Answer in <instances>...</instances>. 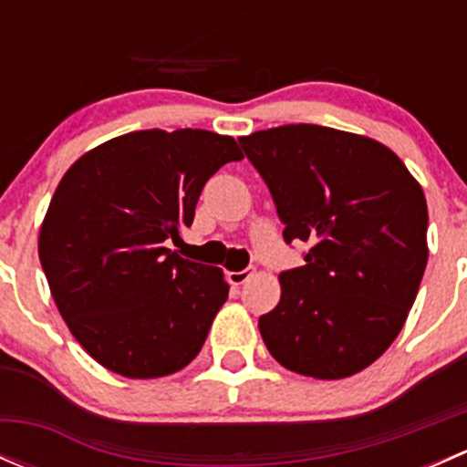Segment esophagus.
<instances>
[{"mask_svg":"<svg viewBox=\"0 0 467 467\" xmlns=\"http://www.w3.org/2000/svg\"><path fill=\"white\" fill-rule=\"evenodd\" d=\"M253 273H255V268H244V271H230L228 273V280H230V285H234V286H239V285H244V282H248L251 280V275Z\"/></svg>","mask_w":467,"mask_h":467,"instance_id":"1","label":"esophagus"}]
</instances>
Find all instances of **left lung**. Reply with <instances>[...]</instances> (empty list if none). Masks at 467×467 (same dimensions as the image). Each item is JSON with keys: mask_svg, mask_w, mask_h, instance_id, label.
Wrapping results in <instances>:
<instances>
[{"mask_svg": "<svg viewBox=\"0 0 467 467\" xmlns=\"http://www.w3.org/2000/svg\"><path fill=\"white\" fill-rule=\"evenodd\" d=\"M266 182L286 244L305 264L280 273L282 296L260 317L273 359L341 379L373 364L409 317L427 266V201L402 160L361 135L314 124L239 140Z\"/></svg>", "mask_w": 467, "mask_h": 467, "instance_id": "left-lung-1", "label": "left lung"}]
</instances>
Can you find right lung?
<instances>
[{"label": "right lung", "instance_id": "right-lung-1", "mask_svg": "<svg viewBox=\"0 0 467 467\" xmlns=\"http://www.w3.org/2000/svg\"><path fill=\"white\" fill-rule=\"evenodd\" d=\"M242 160L201 129L138 130L97 146L60 181L40 228L42 271L69 332L103 368L171 375L203 348L230 285L169 244L190 228L205 182Z\"/></svg>", "mask_w": 467, "mask_h": 467}]
</instances>
